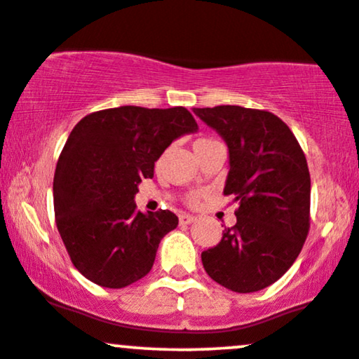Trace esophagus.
<instances>
[{
    "instance_id": "esophagus-1",
    "label": "esophagus",
    "mask_w": 359,
    "mask_h": 359,
    "mask_svg": "<svg viewBox=\"0 0 359 359\" xmlns=\"http://www.w3.org/2000/svg\"><path fill=\"white\" fill-rule=\"evenodd\" d=\"M194 221H196V217H194V215H191V214L179 215V222L182 224V226H185V224H192Z\"/></svg>"
}]
</instances>
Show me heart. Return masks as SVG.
I'll use <instances>...</instances> for the list:
<instances>
[{"label":"heart","instance_id":"heart-1","mask_svg":"<svg viewBox=\"0 0 359 359\" xmlns=\"http://www.w3.org/2000/svg\"><path fill=\"white\" fill-rule=\"evenodd\" d=\"M214 140H209V138H198V140L194 144V149H197V147H202V145H207V144H212Z\"/></svg>","mask_w":359,"mask_h":359}]
</instances>
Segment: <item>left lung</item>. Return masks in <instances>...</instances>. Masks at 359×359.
<instances>
[{"label": "left lung", "mask_w": 359, "mask_h": 359, "mask_svg": "<svg viewBox=\"0 0 359 359\" xmlns=\"http://www.w3.org/2000/svg\"><path fill=\"white\" fill-rule=\"evenodd\" d=\"M194 114L227 144L224 194L239 204L236 226L202 252V264L231 291H261L292 266L308 236L311 179L304 152L271 111L221 105Z\"/></svg>", "instance_id": "obj_1"}]
</instances>
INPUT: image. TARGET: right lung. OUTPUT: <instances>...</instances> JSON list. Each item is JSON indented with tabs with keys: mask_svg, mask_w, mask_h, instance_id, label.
I'll list each match as a JSON object with an SVG mask.
<instances>
[{
	"mask_svg": "<svg viewBox=\"0 0 359 359\" xmlns=\"http://www.w3.org/2000/svg\"><path fill=\"white\" fill-rule=\"evenodd\" d=\"M184 107L125 105L83 116L65 144L53 179L55 219L73 266L98 286H130L152 269L179 217L140 212L135 194L172 142L197 132Z\"/></svg>",
	"mask_w": 359,
	"mask_h": 359,
	"instance_id": "add662e5",
	"label": "right lung"
}]
</instances>
